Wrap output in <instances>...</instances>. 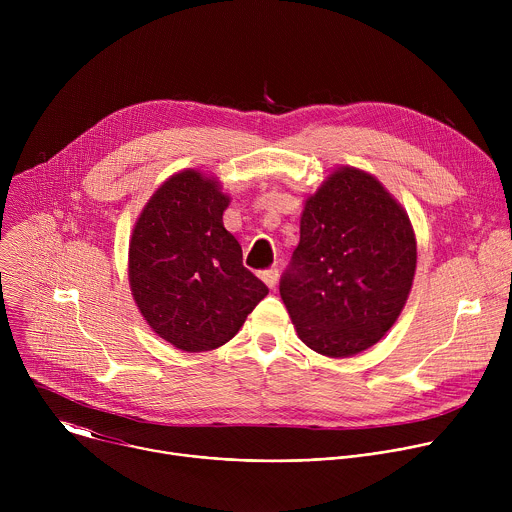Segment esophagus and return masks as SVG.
<instances>
[{"label":"esophagus","instance_id":"34e87169","mask_svg":"<svg viewBox=\"0 0 512 512\" xmlns=\"http://www.w3.org/2000/svg\"><path fill=\"white\" fill-rule=\"evenodd\" d=\"M261 279L265 281V285H267L269 289H275L277 283H279V271H277L275 267H271V269H267V271L261 273Z\"/></svg>","mask_w":512,"mask_h":512}]
</instances>
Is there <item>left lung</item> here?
<instances>
[{"instance_id":"left-lung-1","label":"left lung","mask_w":512,"mask_h":512,"mask_svg":"<svg viewBox=\"0 0 512 512\" xmlns=\"http://www.w3.org/2000/svg\"><path fill=\"white\" fill-rule=\"evenodd\" d=\"M415 267V231L399 200L373 174L338 166L304 200L279 294L306 346L346 358L397 322Z\"/></svg>"}]
</instances>
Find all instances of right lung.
<instances>
[{
    "mask_svg": "<svg viewBox=\"0 0 512 512\" xmlns=\"http://www.w3.org/2000/svg\"><path fill=\"white\" fill-rule=\"evenodd\" d=\"M229 202L214 176L186 168L145 202L131 231L127 275L137 310L184 352L227 344L269 294L223 225Z\"/></svg>",
    "mask_w": 512,
    "mask_h": 512,
    "instance_id": "add662e5",
    "label": "right lung"
}]
</instances>
